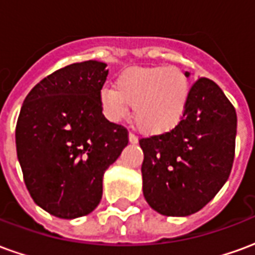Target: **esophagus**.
Wrapping results in <instances>:
<instances>
[{
  "label": "esophagus",
  "mask_w": 255,
  "mask_h": 255,
  "mask_svg": "<svg viewBox=\"0 0 255 255\" xmlns=\"http://www.w3.org/2000/svg\"><path fill=\"white\" fill-rule=\"evenodd\" d=\"M128 139H129V142H131V143H136V142H138V136H136V135L132 132H129V135H128Z\"/></svg>",
  "instance_id": "obj_1"
}]
</instances>
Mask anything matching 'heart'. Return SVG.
I'll use <instances>...</instances> for the list:
<instances>
[{
    "label": "heart",
    "mask_w": 255,
    "mask_h": 255,
    "mask_svg": "<svg viewBox=\"0 0 255 255\" xmlns=\"http://www.w3.org/2000/svg\"><path fill=\"white\" fill-rule=\"evenodd\" d=\"M188 94L190 84L179 68H133L116 79L115 89L101 90L100 101L112 122L127 119L131 108L140 131L164 133L180 123Z\"/></svg>",
    "instance_id": "obj_1"
}]
</instances>
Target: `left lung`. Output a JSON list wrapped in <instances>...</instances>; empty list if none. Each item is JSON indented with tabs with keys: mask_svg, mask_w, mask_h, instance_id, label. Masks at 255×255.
I'll list each match as a JSON object with an SVG mask.
<instances>
[{
	"mask_svg": "<svg viewBox=\"0 0 255 255\" xmlns=\"http://www.w3.org/2000/svg\"><path fill=\"white\" fill-rule=\"evenodd\" d=\"M236 122L235 108L223 90L199 78L176 127L139 140L143 195L155 212L190 216L213 199L232 169Z\"/></svg>",
	"mask_w": 255,
	"mask_h": 255,
	"instance_id": "obj_1",
	"label": "left lung"
}]
</instances>
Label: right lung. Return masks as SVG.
<instances>
[{
	"label": "right lung",
	"mask_w": 255,
	"mask_h": 255,
	"mask_svg": "<svg viewBox=\"0 0 255 255\" xmlns=\"http://www.w3.org/2000/svg\"><path fill=\"white\" fill-rule=\"evenodd\" d=\"M108 72L94 60L57 69L31 90L20 111L16 150L25 187L60 219L98 206L104 173L128 144L127 128L102 115Z\"/></svg>",
	"instance_id": "1"
}]
</instances>
